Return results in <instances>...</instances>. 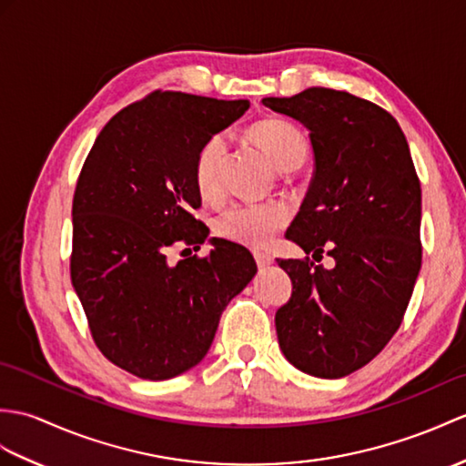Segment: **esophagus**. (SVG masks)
<instances>
[{
  "instance_id": "obj_1",
  "label": "esophagus",
  "mask_w": 466,
  "mask_h": 466,
  "mask_svg": "<svg viewBox=\"0 0 466 466\" xmlns=\"http://www.w3.org/2000/svg\"><path fill=\"white\" fill-rule=\"evenodd\" d=\"M254 259H256V264H258L259 269H264L274 262V258L269 254H264V252H254Z\"/></svg>"
}]
</instances>
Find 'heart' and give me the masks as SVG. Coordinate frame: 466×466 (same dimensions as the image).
Segmentation results:
<instances>
[{"label": "heart", "instance_id": "1", "mask_svg": "<svg viewBox=\"0 0 466 466\" xmlns=\"http://www.w3.org/2000/svg\"><path fill=\"white\" fill-rule=\"evenodd\" d=\"M252 137L272 155L282 170H294L308 158V138L296 125L269 118L250 128ZM228 155V138L224 133L212 135L204 143L194 162V178L204 194L220 188L222 168ZM288 222V210L282 204H234L216 220V232L236 244L264 248L274 240L279 228Z\"/></svg>", "mask_w": 466, "mask_h": 466}]
</instances>
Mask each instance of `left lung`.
<instances>
[{"mask_svg":"<svg viewBox=\"0 0 466 466\" xmlns=\"http://www.w3.org/2000/svg\"><path fill=\"white\" fill-rule=\"evenodd\" d=\"M262 103L308 128L316 158L286 238L316 262H335L278 259L291 279L278 341L299 371L339 380L401 326L423 256L420 182L401 127L380 105L326 86Z\"/></svg>","mask_w":466,"mask_h":466,"instance_id":"obj_1","label":"left lung"}]
</instances>
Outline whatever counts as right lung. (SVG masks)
Returning a JSON list of instances; mask_svg holds the SVG:
<instances>
[{"mask_svg":"<svg viewBox=\"0 0 466 466\" xmlns=\"http://www.w3.org/2000/svg\"><path fill=\"white\" fill-rule=\"evenodd\" d=\"M248 106L155 91L118 111L85 158L73 197L71 282L96 348L140 380H170L200 363L222 311L258 269L244 246L220 238L208 256L167 259L177 242L200 250L208 238L190 212L200 208L194 162Z\"/></svg>","mask_w":466,"mask_h":466,"instance_id":"1","label":"right lung"}]
</instances>
